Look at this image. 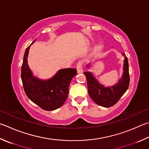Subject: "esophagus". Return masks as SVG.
<instances>
[{
    "mask_svg": "<svg viewBox=\"0 0 149 149\" xmlns=\"http://www.w3.org/2000/svg\"><path fill=\"white\" fill-rule=\"evenodd\" d=\"M76 68H77L78 74H81V73L83 72V62L82 61L78 62L76 66Z\"/></svg>",
    "mask_w": 149,
    "mask_h": 149,
    "instance_id": "34e87169",
    "label": "esophagus"
}]
</instances>
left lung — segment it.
<instances>
[{
    "instance_id": "obj_1",
    "label": "left lung",
    "mask_w": 149,
    "mask_h": 149,
    "mask_svg": "<svg viewBox=\"0 0 149 149\" xmlns=\"http://www.w3.org/2000/svg\"><path fill=\"white\" fill-rule=\"evenodd\" d=\"M123 55H124V54ZM123 70V76L118 83L109 87H105L100 83L91 72H84L87 81L88 94L96 104L102 107H110L117 103L122 96L125 93L130 84L128 61L126 56L124 58Z\"/></svg>"
}]
</instances>
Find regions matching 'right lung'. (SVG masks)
<instances>
[{"label":"right lung","mask_w":149,"mask_h":149,"mask_svg":"<svg viewBox=\"0 0 149 149\" xmlns=\"http://www.w3.org/2000/svg\"><path fill=\"white\" fill-rule=\"evenodd\" d=\"M34 41L32 42L34 43ZM26 49L21 66V80L26 96L34 104L45 111H53L63 105L67 99L69 85L77 74L75 68L60 70L48 80L34 77L27 64L30 46Z\"/></svg>","instance_id":"1"}]
</instances>
